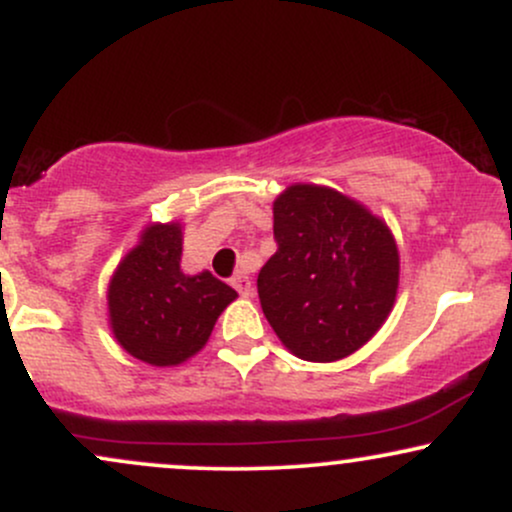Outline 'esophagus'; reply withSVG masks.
I'll return each instance as SVG.
<instances>
[{
    "label": "esophagus",
    "mask_w": 512,
    "mask_h": 512,
    "mask_svg": "<svg viewBox=\"0 0 512 512\" xmlns=\"http://www.w3.org/2000/svg\"><path fill=\"white\" fill-rule=\"evenodd\" d=\"M231 284H233V289H236L240 296H245V298H250L252 293H255V286H252V276L248 272H236V274H233Z\"/></svg>",
    "instance_id": "1"
}]
</instances>
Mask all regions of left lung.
<instances>
[{"mask_svg": "<svg viewBox=\"0 0 512 512\" xmlns=\"http://www.w3.org/2000/svg\"><path fill=\"white\" fill-rule=\"evenodd\" d=\"M276 252L257 276L264 317L303 361L354 354L395 305L399 252L363 204L320 185H291L274 202Z\"/></svg>", "mask_w": 512, "mask_h": 512, "instance_id": "8db88e82", "label": "left lung"}]
</instances>
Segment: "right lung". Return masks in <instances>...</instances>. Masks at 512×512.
<instances>
[{
	"label": "right lung",
	"mask_w": 512,
	"mask_h": 512,
	"mask_svg": "<svg viewBox=\"0 0 512 512\" xmlns=\"http://www.w3.org/2000/svg\"><path fill=\"white\" fill-rule=\"evenodd\" d=\"M182 226L154 223L115 269L110 327L127 354L151 366H178L207 344L238 293L211 272L182 274Z\"/></svg>",
	"instance_id": "right-lung-1"
}]
</instances>
